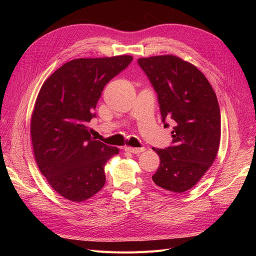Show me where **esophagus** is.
<instances>
[{"label": "esophagus", "mask_w": 256, "mask_h": 256, "mask_svg": "<svg viewBox=\"0 0 256 256\" xmlns=\"http://www.w3.org/2000/svg\"><path fill=\"white\" fill-rule=\"evenodd\" d=\"M125 150L128 152H131V154H138L143 152L145 150V148L144 147H138V148H136V147H125Z\"/></svg>", "instance_id": "esophagus-1"}]
</instances>
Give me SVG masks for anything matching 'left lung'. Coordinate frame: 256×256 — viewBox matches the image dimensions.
<instances>
[{"label": "left lung", "mask_w": 256, "mask_h": 256, "mask_svg": "<svg viewBox=\"0 0 256 256\" xmlns=\"http://www.w3.org/2000/svg\"><path fill=\"white\" fill-rule=\"evenodd\" d=\"M157 94L161 120L172 130V144L154 148L160 166L152 180L166 190L191 189L210 168L219 150L221 115L216 92L192 64L174 56L138 58Z\"/></svg>", "instance_id": "left-lung-1"}]
</instances>
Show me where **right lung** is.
Segmentation results:
<instances>
[{
  "mask_svg": "<svg viewBox=\"0 0 256 256\" xmlns=\"http://www.w3.org/2000/svg\"><path fill=\"white\" fill-rule=\"evenodd\" d=\"M132 58L72 60L53 72L38 94L30 122L37 166L51 187L72 202L102 189L106 162L120 152L92 138L88 125L96 118L106 85Z\"/></svg>",
  "mask_w": 256,
  "mask_h": 256,
  "instance_id": "right-lung-1",
  "label": "right lung"
}]
</instances>
